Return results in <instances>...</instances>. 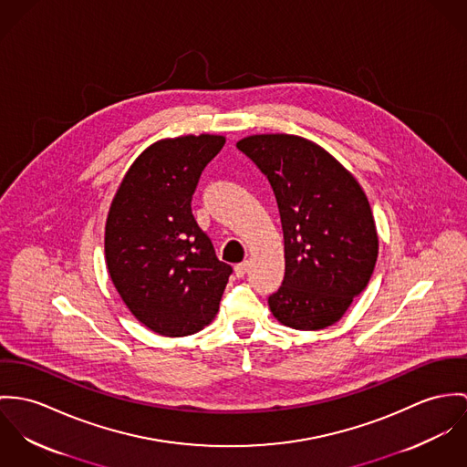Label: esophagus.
I'll use <instances>...</instances> for the list:
<instances>
[{"mask_svg":"<svg viewBox=\"0 0 467 467\" xmlns=\"http://www.w3.org/2000/svg\"><path fill=\"white\" fill-rule=\"evenodd\" d=\"M247 272H249V261H242V263H238V265L234 266L236 277H244Z\"/></svg>","mask_w":467,"mask_h":467,"instance_id":"34e87169","label":"esophagus"}]
</instances>
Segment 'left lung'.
<instances>
[{
	"instance_id": "8db88e82",
	"label": "left lung",
	"mask_w": 467,
	"mask_h": 467,
	"mask_svg": "<svg viewBox=\"0 0 467 467\" xmlns=\"http://www.w3.org/2000/svg\"><path fill=\"white\" fill-rule=\"evenodd\" d=\"M266 175L281 214L285 279L268 297L285 326H333L360 296L378 258V233L358 181L322 147L292 134L236 143Z\"/></svg>"
}]
</instances>
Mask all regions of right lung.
Returning <instances> with one entry per match:
<instances>
[{"label": "right lung", "instance_id": "1", "mask_svg": "<svg viewBox=\"0 0 467 467\" xmlns=\"http://www.w3.org/2000/svg\"><path fill=\"white\" fill-rule=\"evenodd\" d=\"M225 143L201 134L161 140L125 173L107 214L105 263L130 313L162 337L214 318L233 272L192 213L201 173Z\"/></svg>", "mask_w": 467, "mask_h": 467}]
</instances>
